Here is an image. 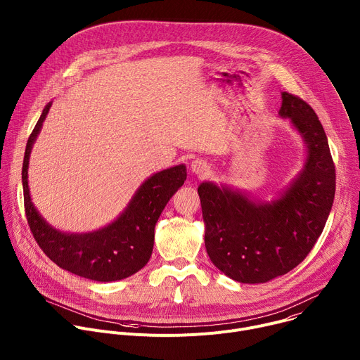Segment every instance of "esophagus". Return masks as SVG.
<instances>
[{
    "label": "esophagus",
    "instance_id": "1",
    "mask_svg": "<svg viewBox=\"0 0 360 360\" xmlns=\"http://www.w3.org/2000/svg\"><path fill=\"white\" fill-rule=\"evenodd\" d=\"M191 169H192L193 174H196L199 176H203V175H207L210 172V164L207 161H203V160H195L191 164Z\"/></svg>",
    "mask_w": 360,
    "mask_h": 360
}]
</instances>
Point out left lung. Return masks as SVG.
Instances as JSON below:
<instances>
[{"mask_svg": "<svg viewBox=\"0 0 360 360\" xmlns=\"http://www.w3.org/2000/svg\"><path fill=\"white\" fill-rule=\"evenodd\" d=\"M279 115L300 134L307 157L278 199L253 200L214 182L198 186L210 258L242 283H264L296 268L315 246L333 205L335 165L318 115L289 92H282Z\"/></svg>", "mask_w": 360, "mask_h": 360, "instance_id": "left-lung-1", "label": "left lung"}]
</instances>
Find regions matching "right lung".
<instances>
[{
  "label": "right lung",
  "mask_w": 360,
  "mask_h": 360,
  "mask_svg": "<svg viewBox=\"0 0 360 360\" xmlns=\"http://www.w3.org/2000/svg\"><path fill=\"white\" fill-rule=\"evenodd\" d=\"M53 105L48 102L32 129L24 155V207L30 229L48 258L78 276L112 282L142 269L152 255L155 224L172 195L186 179L185 165L149 176L135 192L125 211L110 225L88 233H67L51 226L35 210L28 188V162L32 145Z\"/></svg>",
  "instance_id": "right-lung-1"
}]
</instances>
